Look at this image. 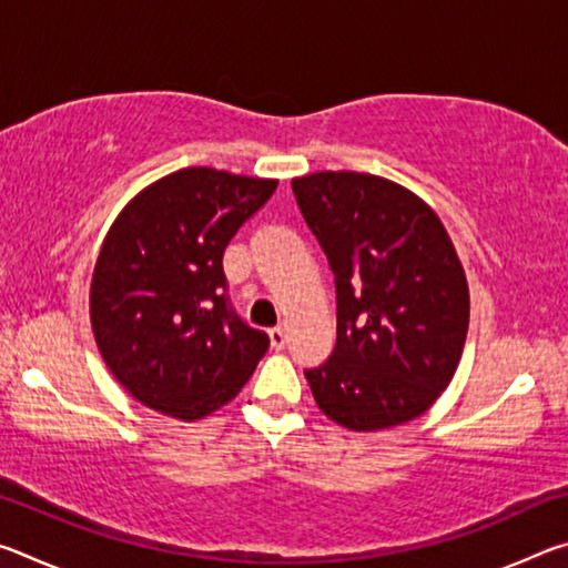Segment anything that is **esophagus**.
<instances>
[{
	"label": "esophagus",
	"instance_id": "esophagus-1",
	"mask_svg": "<svg viewBox=\"0 0 568 568\" xmlns=\"http://www.w3.org/2000/svg\"><path fill=\"white\" fill-rule=\"evenodd\" d=\"M267 338H271L273 351H283L285 343H287V333H285V328H281V325H277V328L267 331Z\"/></svg>",
	"mask_w": 568,
	"mask_h": 568
}]
</instances>
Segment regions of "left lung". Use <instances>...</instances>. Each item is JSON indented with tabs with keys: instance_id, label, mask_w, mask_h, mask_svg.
Instances as JSON below:
<instances>
[{
	"instance_id": "1",
	"label": "left lung",
	"mask_w": 568,
	"mask_h": 568,
	"mask_svg": "<svg viewBox=\"0 0 568 568\" xmlns=\"http://www.w3.org/2000/svg\"><path fill=\"white\" fill-rule=\"evenodd\" d=\"M293 192L338 293L335 351L305 371L315 403L351 430L418 418L454 381L468 333V281L444 223L371 172H313Z\"/></svg>"
}]
</instances>
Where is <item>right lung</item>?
I'll return each instance as SVG.
<instances>
[{"label": "right lung", "instance_id": "add662e5", "mask_svg": "<svg viewBox=\"0 0 568 568\" xmlns=\"http://www.w3.org/2000/svg\"><path fill=\"white\" fill-rule=\"evenodd\" d=\"M277 180L185 168L140 190L102 240L90 323L102 361L142 406L200 420L233 400L267 335L225 301L223 253Z\"/></svg>", "mask_w": 568, "mask_h": 568}]
</instances>
